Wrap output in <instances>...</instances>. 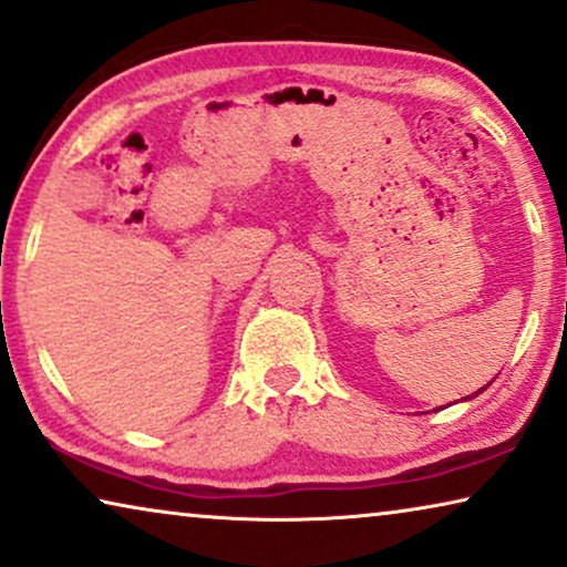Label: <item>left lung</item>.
I'll return each mask as SVG.
<instances>
[{
    "label": "left lung",
    "instance_id": "obj_1",
    "mask_svg": "<svg viewBox=\"0 0 567 567\" xmlns=\"http://www.w3.org/2000/svg\"><path fill=\"white\" fill-rule=\"evenodd\" d=\"M486 389H488V383H486V385H483V389H478V391H475V393H473V396H478V393H481V391H486ZM467 399H471V396H465V401H467Z\"/></svg>",
    "mask_w": 567,
    "mask_h": 567
}]
</instances>
